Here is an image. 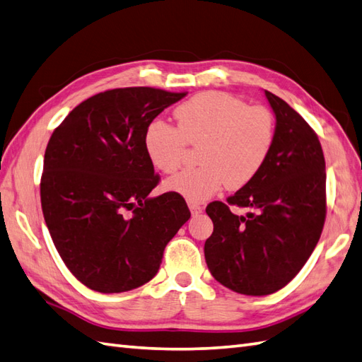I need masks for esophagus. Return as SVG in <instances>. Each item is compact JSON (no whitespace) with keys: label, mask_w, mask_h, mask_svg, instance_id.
Wrapping results in <instances>:
<instances>
[{"label":"esophagus","mask_w":362,"mask_h":362,"mask_svg":"<svg viewBox=\"0 0 362 362\" xmlns=\"http://www.w3.org/2000/svg\"><path fill=\"white\" fill-rule=\"evenodd\" d=\"M188 206H189V211L192 216H199L202 213V206L197 204H189Z\"/></svg>","instance_id":"esophagus-1"}]
</instances>
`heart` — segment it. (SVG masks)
Wrapping results in <instances>:
<instances>
[{
    "instance_id": "1",
    "label": "heart",
    "mask_w": 362,
    "mask_h": 362,
    "mask_svg": "<svg viewBox=\"0 0 362 362\" xmlns=\"http://www.w3.org/2000/svg\"><path fill=\"white\" fill-rule=\"evenodd\" d=\"M177 128L153 122L145 132V151L158 171L174 173L183 163L187 145L199 148L196 170L166 180V189L188 202H204L225 187L240 189L253 180L270 156L276 122L267 106L219 90L197 94L175 107Z\"/></svg>"
}]
</instances>
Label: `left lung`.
<instances>
[{
    "label": "left lung",
    "instance_id": "obj_1",
    "mask_svg": "<svg viewBox=\"0 0 362 362\" xmlns=\"http://www.w3.org/2000/svg\"><path fill=\"white\" fill-rule=\"evenodd\" d=\"M276 115V139L262 170L236 194L211 202L214 223L205 242L208 270L240 295L265 296L284 288L305 265L327 214L321 143L302 117L265 90ZM250 207L247 216L230 206Z\"/></svg>",
    "mask_w": 362,
    "mask_h": 362
}]
</instances>
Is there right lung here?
Returning <instances> with one entry per match:
<instances>
[{"label": "right lung", "mask_w": 362, "mask_h": 362, "mask_svg": "<svg viewBox=\"0 0 362 362\" xmlns=\"http://www.w3.org/2000/svg\"><path fill=\"white\" fill-rule=\"evenodd\" d=\"M187 92L119 88L67 114L49 139L40 196L58 255L88 288L122 293L157 274L163 251L189 219L170 191L148 197L160 175L145 151V132Z\"/></svg>", "instance_id": "add662e5"}]
</instances>
